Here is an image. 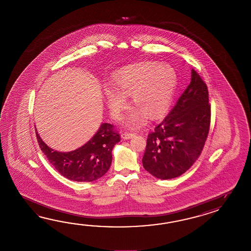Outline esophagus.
Returning <instances> with one entry per match:
<instances>
[{
  "instance_id": "1",
  "label": "esophagus",
  "mask_w": 251,
  "mask_h": 251,
  "mask_svg": "<svg viewBox=\"0 0 251 251\" xmlns=\"http://www.w3.org/2000/svg\"><path fill=\"white\" fill-rule=\"evenodd\" d=\"M134 136V133H121V137L125 139V140H128V139L132 138Z\"/></svg>"
}]
</instances>
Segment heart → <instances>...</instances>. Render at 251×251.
Listing matches in <instances>:
<instances>
[{
  "label": "heart",
  "instance_id": "heart-1",
  "mask_svg": "<svg viewBox=\"0 0 251 251\" xmlns=\"http://www.w3.org/2000/svg\"><path fill=\"white\" fill-rule=\"evenodd\" d=\"M177 76L170 64L143 62L120 70L114 77V88L106 90L110 114L118 118L131 96L135 107L124 115L122 124L131 129L140 127L147 118H160L171 105L176 91Z\"/></svg>",
  "mask_w": 251,
  "mask_h": 251
}]
</instances>
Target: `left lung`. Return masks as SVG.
Segmentation results:
<instances>
[{"label": "left lung", "mask_w": 251, "mask_h": 251, "mask_svg": "<svg viewBox=\"0 0 251 251\" xmlns=\"http://www.w3.org/2000/svg\"><path fill=\"white\" fill-rule=\"evenodd\" d=\"M211 121L207 86L192 69L191 81L161 123L148 134L143 166L160 179L179 176L201 154Z\"/></svg>", "instance_id": "8db88e82"}]
</instances>
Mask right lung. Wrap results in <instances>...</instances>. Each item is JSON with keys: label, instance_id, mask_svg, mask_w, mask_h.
Here are the masks:
<instances>
[{"label": "right lung", "instance_id": "right-lung-1", "mask_svg": "<svg viewBox=\"0 0 251 251\" xmlns=\"http://www.w3.org/2000/svg\"><path fill=\"white\" fill-rule=\"evenodd\" d=\"M40 149L59 173L70 180L91 182L104 176L112 162V150L120 135L112 125L101 124L93 137L80 148L62 152L48 147L36 130Z\"/></svg>", "mask_w": 251, "mask_h": 251}]
</instances>
